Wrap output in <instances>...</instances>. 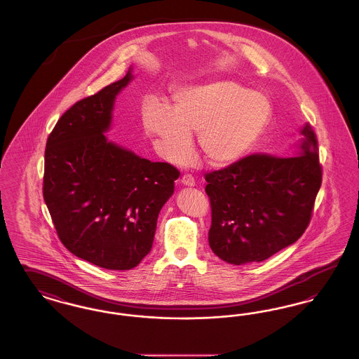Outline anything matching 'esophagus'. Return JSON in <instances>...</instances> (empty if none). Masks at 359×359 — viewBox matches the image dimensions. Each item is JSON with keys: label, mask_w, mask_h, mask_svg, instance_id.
<instances>
[{"label": "esophagus", "mask_w": 359, "mask_h": 359, "mask_svg": "<svg viewBox=\"0 0 359 359\" xmlns=\"http://www.w3.org/2000/svg\"><path fill=\"white\" fill-rule=\"evenodd\" d=\"M182 183L184 186H188V187H194L195 186V177L191 173H184L183 177H182Z\"/></svg>", "instance_id": "esophagus-1"}]
</instances>
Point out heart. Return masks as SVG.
<instances>
[{"mask_svg": "<svg viewBox=\"0 0 359 359\" xmlns=\"http://www.w3.org/2000/svg\"><path fill=\"white\" fill-rule=\"evenodd\" d=\"M271 116L268 100L234 81L219 79L191 86L173 95V109L151 100L142 109V126L160 154L187 160L192 133L207 163L223 167L239 160L264 130Z\"/></svg>", "mask_w": 359, "mask_h": 359, "instance_id": "obj_1", "label": "heart"}]
</instances>
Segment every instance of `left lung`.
<instances>
[{
  "mask_svg": "<svg viewBox=\"0 0 359 359\" xmlns=\"http://www.w3.org/2000/svg\"><path fill=\"white\" fill-rule=\"evenodd\" d=\"M296 156L255 154L205 173L208 243L234 265L259 262L303 236L322 186L318 138L309 123Z\"/></svg>",
  "mask_w": 359,
  "mask_h": 359,
  "instance_id": "obj_1",
  "label": "left lung"
}]
</instances>
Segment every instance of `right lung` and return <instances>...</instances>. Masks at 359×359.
I'll list each match as a JSON object with an SVG mask.
<instances>
[{"instance_id": "obj_1", "label": "right lung", "mask_w": 359, "mask_h": 359, "mask_svg": "<svg viewBox=\"0 0 359 359\" xmlns=\"http://www.w3.org/2000/svg\"><path fill=\"white\" fill-rule=\"evenodd\" d=\"M132 79L74 103L52 129L44 154L43 196L62 243L110 271L137 266L154 243L157 217L180 172L110 142L116 95Z\"/></svg>"}]
</instances>
